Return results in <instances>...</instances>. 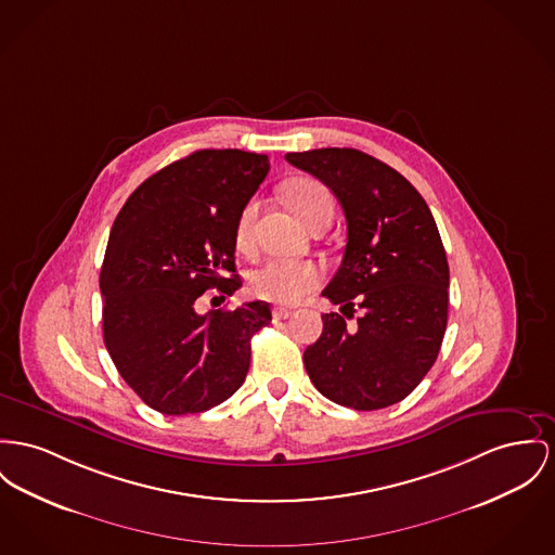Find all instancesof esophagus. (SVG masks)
Instances as JSON below:
<instances>
[{
    "mask_svg": "<svg viewBox=\"0 0 555 555\" xmlns=\"http://www.w3.org/2000/svg\"><path fill=\"white\" fill-rule=\"evenodd\" d=\"M293 315L291 309H284V307H275L273 309V320H288Z\"/></svg>",
    "mask_w": 555,
    "mask_h": 555,
    "instance_id": "esophagus-1",
    "label": "esophagus"
}]
</instances>
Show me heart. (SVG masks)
I'll return each instance as SVG.
<instances>
[{"instance_id":"1","label":"heart","mask_w":555,"mask_h":555,"mask_svg":"<svg viewBox=\"0 0 555 555\" xmlns=\"http://www.w3.org/2000/svg\"><path fill=\"white\" fill-rule=\"evenodd\" d=\"M286 202L305 224L318 210L333 208L331 191L311 179H300L293 185L286 186ZM257 215H259V199L253 197L242 208L235 224V242L240 248H248L253 244ZM322 278H324L322 267L315 264L313 260L269 257L250 269L248 284H250V291L259 298L291 305L300 300L307 293H311L315 286H320Z\"/></svg>"}]
</instances>
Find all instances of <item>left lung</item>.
<instances>
[{
  "label": "left lung",
  "instance_id": "1",
  "mask_svg": "<svg viewBox=\"0 0 555 555\" xmlns=\"http://www.w3.org/2000/svg\"><path fill=\"white\" fill-rule=\"evenodd\" d=\"M286 159L336 195L347 246L322 296L340 305L305 349L315 389L340 406L378 410L412 393L434 366L448 322V260L421 193L358 149H311ZM363 313L356 327L346 320Z\"/></svg>",
  "mask_w": 555,
  "mask_h": 555
}]
</instances>
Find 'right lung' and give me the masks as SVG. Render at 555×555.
I'll return each mask as SVG.
<instances>
[{
  "label": "right lung",
  "instance_id": "add662e5",
  "mask_svg": "<svg viewBox=\"0 0 555 555\" xmlns=\"http://www.w3.org/2000/svg\"><path fill=\"white\" fill-rule=\"evenodd\" d=\"M269 172V157L202 149L162 168L126 199L101 267L103 338L121 378L162 414L219 406L250 369V338L269 302L197 313L217 288L231 296L235 224Z\"/></svg>",
  "mask_w": 555,
  "mask_h": 555
}]
</instances>
